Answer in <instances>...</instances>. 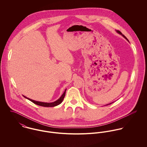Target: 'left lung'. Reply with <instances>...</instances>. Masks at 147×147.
Listing matches in <instances>:
<instances>
[{"instance_id": "8db88e82", "label": "left lung", "mask_w": 147, "mask_h": 147, "mask_svg": "<svg viewBox=\"0 0 147 147\" xmlns=\"http://www.w3.org/2000/svg\"><path fill=\"white\" fill-rule=\"evenodd\" d=\"M116 31H117V33H119V34H121V35H122V36H123V37H124V38H126V40H127V41H128V42H129V41H128V39H127V38H126V37H125V36H124V35H123V34H122V33H121V32H120V31H119V30H116ZM112 103H113V102H112ZM112 103H110V104H107V105H110V104H112Z\"/></svg>"}]
</instances>
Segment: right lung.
<instances>
[{"mask_svg":"<svg viewBox=\"0 0 147 147\" xmlns=\"http://www.w3.org/2000/svg\"><path fill=\"white\" fill-rule=\"evenodd\" d=\"M65 91H66V89L65 90V91L64 92L63 94L61 96V97L58 99L57 100V101L53 102H50V103H47V102H40V101H34V100H31L29 98H27L26 97L23 96L25 98H27L28 100H30V101H32V102H33L34 104H36V105H39V106H43V107H54V106H56L57 105H59L61 104L62 101H63V99L64 98V96H65Z\"/></svg>","mask_w":147,"mask_h":147,"instance_id":"obj_1","label":"right lung"}]
</instances>
